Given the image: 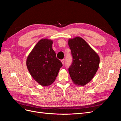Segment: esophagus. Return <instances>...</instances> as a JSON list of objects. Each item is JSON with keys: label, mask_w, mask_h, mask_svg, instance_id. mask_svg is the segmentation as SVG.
Wrapping results in <instances>:
<instances>
[{"label": "esophagus", "mask_w": 121, "mask_h": 121, "mask_svg": "<svg viewBox=\"0 0 121 121\" xmlns=\"http://www.w3.org/2000/svg\"><path fill=\"white\" fill-rule=\"evenodd\" d=\"M61 63H62V64H63V65L64 64V63H65V60L64 59H63V60H61Z\"/></svg>", "instance_id": "esophagus-1"}]
</instances>
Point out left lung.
<instances>
[{"instance_id":"left-lung-1","label":"left lung","mask_w":121,"mask_h":121,"mask_svg":"<svg viewBox=\"0 0 121 121\" xmlns=\"http://www.w3.org/2000/svg\"><path fill=\"white\" fill-rule=\"evenodd\" d=\"M72 63L69 68L71 78L75 84L85 85L95 75L99 65V57L81 37L69 39Z\"/></svg>"}]
</instances>
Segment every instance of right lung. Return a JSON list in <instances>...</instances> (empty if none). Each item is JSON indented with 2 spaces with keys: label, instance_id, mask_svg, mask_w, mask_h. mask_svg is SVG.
Returning <instances> with one entry per match:
<instances>
[{
  "label": "right lung",
  "instance_id": "add662e5",
  "mask_svg": "<svg viewBox=\"0 0 121 121\" xmlns=\"http://www.w3.org/2000/svg\"><path fill=\"white\" fill-rule=\"evenodd\" d=\"M52 40L43 39L36 44L27 60V67L33 79L40 85L47 86L56 80L63 66L52 48Z\"/></svg>",
  "mask_w": 121,
  "mask_h": 121
}]
</instances>
